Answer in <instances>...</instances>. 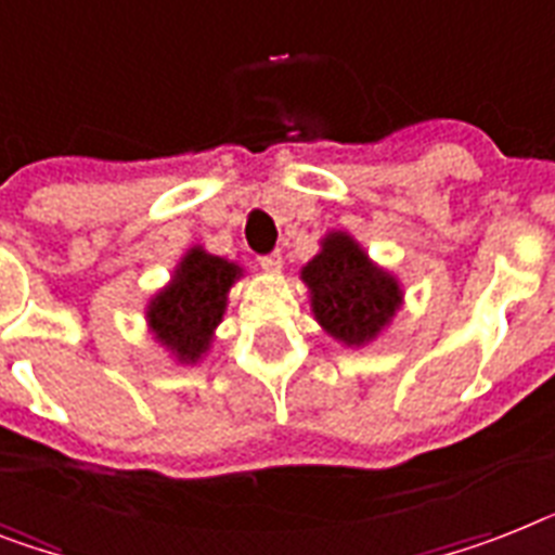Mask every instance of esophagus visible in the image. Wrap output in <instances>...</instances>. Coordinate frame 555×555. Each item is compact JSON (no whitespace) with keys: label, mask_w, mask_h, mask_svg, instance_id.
<instances>
[{"label":"esophagus","mask_w":555,"mask_h":555,"mask_svg":"<svg viewBox=\"0 0 555 555\" xmlns=\"http://www.w3.org/2000/svg\"><path fill=\"white\" fill-rule=\"evenodd\" d=\"M259 264H262V270H268V273H279V270H282V254L259 256Z\"/></svg>","instance_id":"1"}]
</instances>
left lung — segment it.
Here are the masks:
<instances>
[{"instance_id": "left-lung-1", "label": "left lung", "mask_w": 555, "mask_h": 555, "mask_svg": "<svg viewBox=\"0 0 555 555\" xmlns=\"http://www.w3.org/2000/svg\"><path fill=\"white\" fill-rule=\"evenodd\" d=\"M299 279L308 287L313 319L341 348L373 345L404 305L399 276L373 262L348 231L324 233Z\"/></svg>"}]
</instances>
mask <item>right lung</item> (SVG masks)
Returning a JSON list of instances; mask_svg holds the SVG:
<instances>
[{"label":"right lung","mask_w":555,"mask_h":555,"mask_svg":"<svg viewBox=\"0 0 555 555\" xmlns=\"http://www.w3.org/2000/svg\"><path fill=\"white\" fill-rule=\"evenodd\" d=\"M245 276V268L224 256L188 247L176 262L170 282L147 299V333L176 364H199L216 341V327L228 310V293Z\"/></svg>","instance_id":"right-lung-1"}]
</instances>
